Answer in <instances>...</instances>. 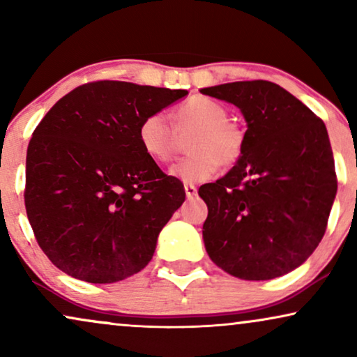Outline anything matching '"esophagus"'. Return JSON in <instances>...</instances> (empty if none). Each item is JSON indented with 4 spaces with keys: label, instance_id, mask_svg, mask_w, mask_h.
Returning a JSON list of instances; mask_svg holds the SVG:
<instances>
[{
    "label": "esophagus",
    "instance_id": "esophagus-1",
    "mask_svg": "<svg viewBox=\"0 0 357 357\" xmlns=\"http://www.w3.org/2000/svg\"><path fill=\"white\" fill-rule=\"evenodd\" d=\"M197 187H195V185H192V183H185V195H187V198L188 199H192V198H195L197 197Z\"/></svg>",
    "mask_w": 357,
    "mask_h": 357
}]
</instances>
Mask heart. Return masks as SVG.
<instances>
[{
    "mask_svg": "<svg viewBox=\"0 0 357 357\" xmlns=\"http://www.w3.org/2000/svg\"><path fill=\"white\" fill-rule=\"evenodd\" d=\"M190 136L188 158L170 169V174L185 183L211 178L219 165L231 167L245 151V131L229 119L226 107L209 97L195 96L177 107L174 125L164 114L151 112L138 125V141L146 155L155 162H169L180 148V138Z\"/></svg>",
    "mask_w": 357,
    "mask_h": 357,
    "instance_id": "1",
    "label": "heart"
}]
</instances>
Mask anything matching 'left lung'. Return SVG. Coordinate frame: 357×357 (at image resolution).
<instances>
[{
  "label": "left lung",
  "instance_id": "left-lung-1",
  "mask_svg": "<svg viewBox=\"0 0 357 357\" xmlns=\"http://www.w3.org/2000/svg\"><path fill=\"white\" fill-rule=\"evenodd\" d=\"M247 120L245 151L227 175L199 187L203 241L229 275L273 280L301 266L326 231L338 180L325 123L275 82L206 87Z\"/></svg>",
  "mask_w": 357,
  "mask_h": 357
}]
</instances>
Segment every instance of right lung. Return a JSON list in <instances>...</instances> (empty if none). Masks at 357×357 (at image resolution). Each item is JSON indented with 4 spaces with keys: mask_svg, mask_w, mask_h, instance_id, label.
<instances>
[{
    "mask_svg": "<svg viewBox=\"0 0 357 357\" xmlns=\"http://www.w3.org/2000/svg\"><path fill=\"white\" fill-rule=\"evenodd\" d=\"M187 94L92 81L61 97L33 130L24 202L38 247L63 273L105 284L151 261L185 192L141 149L138 125Z\"/></svg>",
    "mask_w": 357,
    "mask_h": 357,
    "instance_id": "1",
    "label": "right lung"
}]
</instances>
